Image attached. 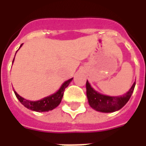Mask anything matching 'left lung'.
<instances>
[{"mask_svg":"<svg viewBox=\"0 0 146 146\" xmlns=\"http://www.w3.org/2000/svg\"><path fill=\"white\" fill-rule=\"evenodd\" d=\"M135 83L126 93L122 96H108L102 95L98 93L90 85L89 82H86V89H87V97L88 99L89 105L94 110L102 112V113H113L115 111L120 110L123 107L131 96L135 87Z\"/></svg>","mask_w":146,"mask_h":146,"instance_id":"obj_1","label":"left lung"}]
</instances>
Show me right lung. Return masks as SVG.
Here are the masks:
<instances>
[{"instance_id":"1","label":"right lung","mask_w":146,"mask_h":146,"mask_svg":"<svg viewBox=\"0 0 146 146\" xmlns=\"http://www.w3.org/2000/svg\"><path fill=\"white\" fill-rule=\"evenodd\" d=\"M23 44H21V46ZM72 80H73V78H71V79L66 80V82H64L63 84L61 86L59 90L57 92H55L54 94L50 95V96H48L46 98H42L39 101L27 100L23 97H21L20 95H18L17 92L15 91H14L15 95L17 97V98L19 100L21 103L25 107H27V109L33 110V111H36V112H48L50 110H54V108H56L58 105L60 104L62 96H63L65 88H66L68 87L70 83L72 81Z\"/></svg>"}]
</instances>
